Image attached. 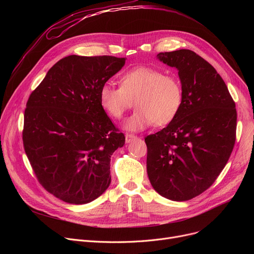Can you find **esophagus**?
I'll list each match as a JSON object with an SVG mask.
<instances>
[{
  "instance_id": "34e87169",
  "label": "esophagus",
  "mask_w": 254,
  "mask_h": 254,
  "mask_svg": "<svg viewBox=\"0 0 254 254\" xmlns=\"http://www.w3.org/2000/svg\"><path fill=\"white\" fill-rule=\"evenodd\" d=\"M137 139H138V137L135 136V135H132V134H127V135H126V142H127V143H130V142L135 141V140H137Z\"/></svg>"
}]
</instances>
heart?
Segmentation results:
<instances>
[{
    "label": "heart",
    "instance_id": "obj_1",
    "mask_svg": "<svg viewBox=\"0 0 254 254\" xmlns=\"http://www.w3.org/2000/svg\"><path fill=\"white\" fill-rule=\"evenodd\" d=\"M120 87L105 83L99 100L103 110L114 119H120L135 101L137 111L127 118L124 127L138 131L154 124H171L180 111L183 91L177 77L165 75L150 66H137L119 78Z\"/></svg>",
    "mask_w": 254,
    "mask_h": 254
}]
</instances>
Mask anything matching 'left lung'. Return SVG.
Segmentation results:
<instances>
[{
    "instance_id": "8db88e82",
    "label": "left lung",
    "mask_w": 254,
    "mask_h": 254,
    "mask_svg": "<svg viewBox=\"0 0 254 254\" xmlns=\"http://www.w3.org/2000/svg\"><path fill=\"white\" fill-rule=\"evenodd\" d=\"M157 59L178 70L183 100L162 130L145 138L152 188L172 201H189L214 183L236 141L237 110L228 86L195 52H161Z\"/></svg>"
}]
</instances>
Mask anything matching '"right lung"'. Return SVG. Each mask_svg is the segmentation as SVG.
I'll return each instance as SVG.
<instances>
[{
  "label": "right lung",
  "mask_w": 254,
  "mask_h": 254,
  "mask_svg": "<svg viewBox=\"0 0 254 254\" xmlns=\"http://www.w3.org/2000/svg\"><path fill=\"white\" fill-rule=\"evenodd\" d=\"M125 64L110 56L65 57L26 103L24 151L40 184L65 203L87 204L111 183V155L126 138L103 110L99 92Z\"/></svg>",
  "instance_id": "obj_1"
}]
</instances>
